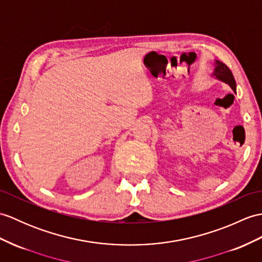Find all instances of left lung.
<instances>
[{
	"label": "left lung",
	"instance_id": "1",
	"mask_svg": "<svg viewBox=\"0 0 262 262\" xmlns=\"http://www.w3.org/2000/svg\"><path fill=\"white\" fill-rule=\"evenodd\" d=\"M213 66H214V70L212 72L211 76L214 77L216 80L228 83L231 87V89L233 90V93L236 95V83L231 70L223 62L219 61V60H214Z\"/></svg>",
	"mask_w": 262,
	"mask_h": 262
}]
</instances>
